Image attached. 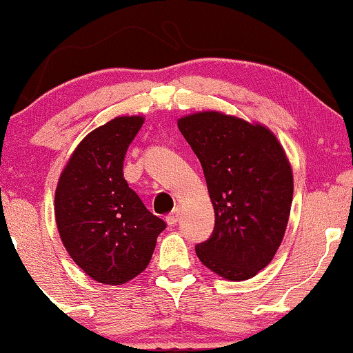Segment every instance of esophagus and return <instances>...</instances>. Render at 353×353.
Here are the masks:
<instances>
[{
	"instance_id": "1",
	"label": "esophagus",
	"mask_w": 353,
	"mask_h": 353,
	"mask_svg": "<svg viewBox=\"0 0 353 353\" xmlns=\"http://www.w3.org/2000/svg\"><path fill=\"white\" fill-rule=\"evenodd\" d=\"M178 219H180V209H175L172 214L167 215V223L170 226H175L178 223Z\"/></svg>"
}]
</instances>
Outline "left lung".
Wrapping results in <instances>:
<instances>
[{"instance_id": "1", "label": "left lung", "mask_w": 353, "mask_h": 353, "mask_svg": "<svg viewBox=\"0 0 353 353\" xmlns=\"http://www.w3.org/2000/svg\"><path fill=\"white\" fill-rule=\"evenodd\" d=\"M178 128L199 159L215 210L197 257L231 281L255 276L276 254L291 212L292 172L281 144L262 125L220 112L188 115Z\"/></svg>"}]
</instances>
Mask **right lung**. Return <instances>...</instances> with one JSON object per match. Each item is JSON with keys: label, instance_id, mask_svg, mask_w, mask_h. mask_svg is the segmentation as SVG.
Wrapping results in <instances>:
<instances>
[{"label": "right lung", "instance_id": "1", "mask_svg": "<svg viewBox=\"0 0 353 353\" xmlns=\"http://www.w3.org/2000/svg\"><path fill=\"white\" fill-rule=\"evenodd\" d=\"M143 117H117L79 144L56 190V223L67 252L103 284H123L149 265L167 223L151 214L123 178L130 143Z\"/></svg>", "mask_w": 353, "mask_h": 353}]
</instances>
